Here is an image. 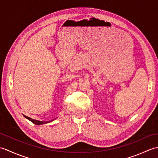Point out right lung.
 <instances>
[{
  "label": "right lung",
  "mask_w": 158,
  "mask_h": 158,
  "mask_svg": "<svg viewBox=\"0 0 158 158\" xmlns=\"http://www.w3.org/2000/svg\"><path fill=\"white\" fill-rule=\"evenodd\" d=\"M23 116H24L26 119H29L30 121H31V122H32L33 123L36 124V125H42V124L49 123V122H52V121H53V120H51V121H50V122H42V121H39V120L33 119L31 118V117H28V116H26V115H23Z\"/></svg>",
  "instance_id": "obj_1"
}]
</instances>
